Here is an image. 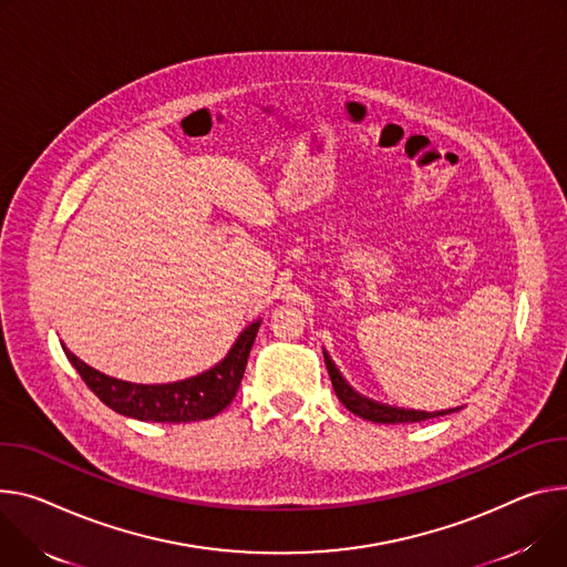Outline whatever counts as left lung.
<instances>
[{"label":"left lung","instance_id":"left-lung-1","mask_svg":"<svg viewBox=\"0 0 567 567\" xmlns=\"http://www.w3.org/2000/svg\"><path fill=\"white\" fill-rule=\"evenodd\" d=\"M326 357V367H328V373H330V380H332V386H334V393L337 398L346 404L348 411H352L354 416L364 419V421H373V423H384V425H398V423H421V421H427V419H436V416H445L450 414V411H434V414H430V411H414V409H398V406H389V404H380V402H373L364 395H359L357 391H352L346 380L339 375V371L334 369L332 359L323 352Z\"/></svg>","mask_w":567,"mask_h":567}]
</instances>
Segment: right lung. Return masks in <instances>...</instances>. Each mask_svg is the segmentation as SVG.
Segmentation results:
<instances>
[{"label":"right lung","instance_id":"obj_1","mask_svg":"<svg viewBox=\"0 0 567 567\" xmlns=\"http://www.w3.org/2000/svg\"><path fill=\"white\" fill-rule=\"evenodd\" d=\"M257 328H260V321L250 323L215 369L169 384H135L111 378L81 362L65 346L63 350L87 389L117 414L151 423H192L217 416L233 402L244 378Z\"/></svg>","mask_w":567,"mask_h":567}]
</instances>
